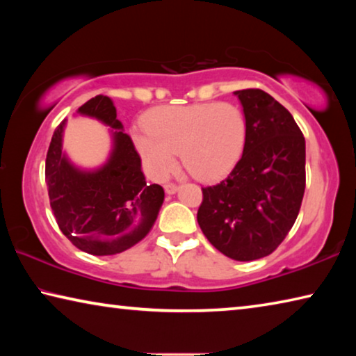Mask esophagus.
I'll list each match as a JSON object with an SVG mask.
<instances>
[{
	"label": "esophagus",
	"instance_id": "obj_1",
	"mask_svg": "<svg viewBox=\"0 0 356 356\" xmlns=\"http://www.w3.org/2000/svg\"><path fill=\"white\" fill-rule=\"evenodd\" d=\"M179 190V186L176 184H166L165 185V191L168 193V195H174Z\"/></svg>",
	"mask_w": 356,
	"mask_h": 356
}]
</instances>
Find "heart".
I'll return each mask as SVG.
<instances>
[{"label":"heart","instance_id":"heart-1","mask_svg":"<svg viewBox=\"0 0 356 356\" xmlns=\"http://www.w3.org/2000/svg\"><path fill=\"white\" fill-rule=\"evenodd\" d=\"M144 130L134 135L138 154L155 179H165L177 165L201 180L226 174L237 163L246 141L242 108L227 102L161 106L144 119Z\"/></svg>","mask_w":356,"mask_h":356}]
</instances>
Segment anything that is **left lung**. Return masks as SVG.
Instances as JSON below:
<instances>
[{
    "mask_svg": "<svg viewBox=\"0 0 356 356\" xmlns=\"http://www.w3.org/2000/svg\"><path fill=\"white\" fill-rule=\"evenodd\" d=\"M246 118L243 154L220 184L202 188L197 222L222 254L246 262L278 248L297 220L306 185L305 136L261 89L234 92Z\"/></svg>",
    "mask_w": 356,
    "mask_h": 356,
    "instance_id": "left-lung-1",
    "label": "left lung"
}]
</instances>
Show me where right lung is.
Listing matches in <instances>:
<instances>
[{
    "label": "right lung",
    "instance_id": "1",
    "mask_svg": "<svg viewBox=\"0 0 356 356\" xmlns=\"http://www.w3.org/2000/svg\"><path fill=\"white\" fill-rule=\"evenodd\" d=\"M78 114L111 127L113 147L104 165L81 170L63 150L65 122L51 136L45 160L48 197L61 232L78 250L111 256L131 248L147 236L165 200L160 185L146 184L141 159L116 106L106 95H95Z\"/></svg>",
    "mask_w": 356,
    "mask_h": 356
}]
</instances>
